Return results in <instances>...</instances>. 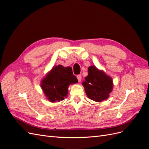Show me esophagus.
<instances>
[{"label":"esophagus","instance_id":"34e87169","mask_svg":"<svg viewBox=\"0 0 149 149\" xmlns=\"http://www.w3.org/2000/svg\"><path fill=\"white\" fill-rule=\"evenodd\" d=\"M81 78H81V74L77 75V79H78L79 82L81 81Z\"/></svg>","mask_w":149,"mask_h":149}]
</instances>
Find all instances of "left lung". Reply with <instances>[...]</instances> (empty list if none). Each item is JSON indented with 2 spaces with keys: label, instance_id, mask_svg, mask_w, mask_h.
<instances>
[{
  "label": "left lung",
  "instance_id": "1",
  "mask_svg": "<svg viewBox=\"0 0 149 149\" xmlns=\"http://www.w3.org/2000/svg\"><path fill=\"white\" fill-rule=\"evenodd\" d=\"M83 85L88 97L96 102L109 97L113 88L111 78L94 66L88 68V75L85 78Z\"/></svg>",
  "mask_w": 149,
  "mask_h": 149
}]
</instances>
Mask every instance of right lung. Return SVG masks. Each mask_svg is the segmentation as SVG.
<instances>
[{"instance_id": "add662e5", "label": "right lung", "mask_w": 149, "mask_h": 149, "mask_svg": "<svg viewBox=\"0 0 149 149\" xmlns=\"http://www.w3.org/2000/svg\"><path fill=\"white\" fill-rule=\"evenodd\" d=\"M76 83L78 79L73 75L71 67L58 65L53 68L42 81L41 86L49 101L59 102L66 97L68 86Z\"/></svg>"}]
</instances>
